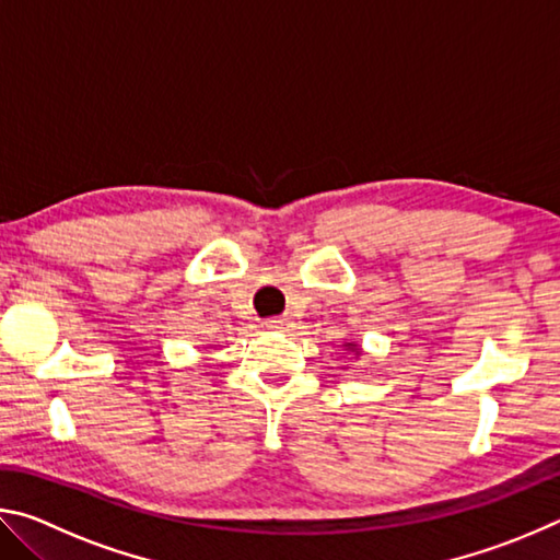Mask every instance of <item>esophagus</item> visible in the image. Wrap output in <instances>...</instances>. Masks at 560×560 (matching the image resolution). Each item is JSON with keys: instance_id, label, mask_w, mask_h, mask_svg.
I'll list each match as a JSON object with an SVG mask.
<instances>
[{"instance_id": "34e87169", "label": "esophagus", "mask_w": 560, "mask_h": 560, "mask_svg": "<svg viewBox=\"0 0 560 560\" xmlns=\"http://www.w3.org/2000/svg\"><path fill=\"white\" fill-rule=\"evenodd\" d=\"M291 326L293 324H291L289 316H273V318L267 320V328H271V330H289Z\"/></svg>"}]
</instances>
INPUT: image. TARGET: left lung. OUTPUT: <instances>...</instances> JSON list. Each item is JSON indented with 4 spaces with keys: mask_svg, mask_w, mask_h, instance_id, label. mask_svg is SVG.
I'll list each match as a JSON object with an SVG mask.
<instances>
[{
    "mask_svg": "<svg viewBox=\"0 0 560 560\" xmlns=\"http://www.w3.org/2000/svg\"><path fill=\"white\" fill-rule=\"evenodd\" d=\"M348 348H350V350H355V355L360 353V348H358V346H353V343H348Z\"/></svg>",
    "mask_w": 560,
    "mask_h": 560,
    "instance_id": "1",
    "label": "left lung"
}]
</instances>
